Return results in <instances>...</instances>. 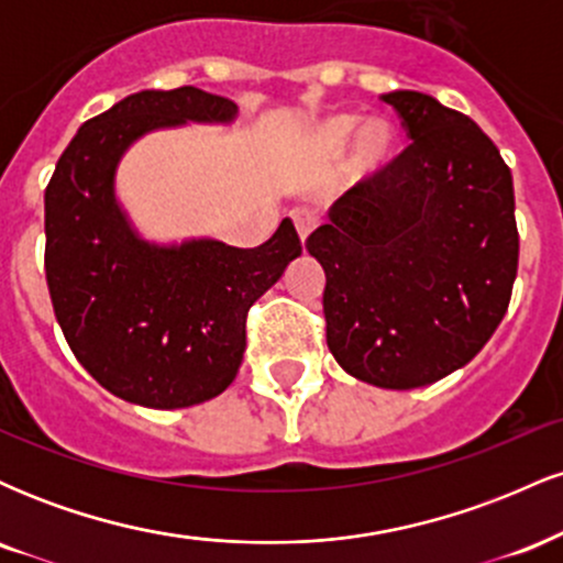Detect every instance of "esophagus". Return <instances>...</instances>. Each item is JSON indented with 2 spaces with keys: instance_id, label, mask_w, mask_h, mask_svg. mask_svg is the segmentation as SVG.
<instances>
[{
  "instance_id": "obj_1",
  "label": "esophagus",
  "mask_w": 563,
  "mask_h": 563,
  "mask_svg": "<svg viewBox=\"0 0 563 563\" xmlns=\"http://www.w3.org/2000/svg\"><path fill=\"white\" fill-rule=\"evenodd\" d=\"M294 224H296V232H299L301 249L307 251V241H309V235H312V230L318 228V219H314L312 214H307V211H299V214H294Z\"/></svg>"
}]
</instances>
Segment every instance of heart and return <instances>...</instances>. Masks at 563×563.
Returning <instances> with one entry per match:
<instances>
[{
    "label": "heart",
    "instance_id": "heart-1",
    "mask_svg": "<svg viewBox=\"0 0 563 563\" xmlns=\"http://www.w3.org/2000/svg\"><path fill=\"white\" fill-rule=\"evenodd\" d=\"M357 126V115H333V119L322 121V124L314 129V145H318L322 153H328V156H335V153H341L349 145V140L354 137ZM394 145H397V132H394L389 121H367V124L357 132V142H354V169L360 174H371L380 169V166L391 158Z\"/></svg>",
    "mask_w": 563,
    "mask_h": 563
}]
</instances>
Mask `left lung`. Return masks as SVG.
Listing matches in <instances>:
<instances>
[{"label":"left lung","mask_w":563,"mask_h":563,"mask_svg":"<svg viewBox=\"0 0 563 563\" xmlns=\"http://www.w3.org/2000/svg\"><path fill=\"white\" fill-rule=\"evenodd\" d=\"M380 100L412 142L335 200L307 251L325 269L335 363L380 389H418L468 365L506 314L514 177L468 115L410 89Z\"/></svg>","instance_id":"left-lung-1"}]
</instances>
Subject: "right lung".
Masks as SVG:
<instances>
[{
  "mask_svg": "<svg viewBox=\"0 0 563 563\" xmlns=\"http://www.w3.org/2000/svg\"><path fill=\"white\" fill-rule=\"evenodd\" d=\"M235 115V102L196 87L142 89L76 132L44 190L55 318L84 371L126 402L177 410L228 389L251 303L301 256L290 219L256 249L214 238L151 243L115 198L119 161L142 134Z\"/></svg>",
  "mask_w": 563,
  "mask_h": 563,
  "instance_id": "right-lung-1",
  "label": "right lung"
}]
</instances>
